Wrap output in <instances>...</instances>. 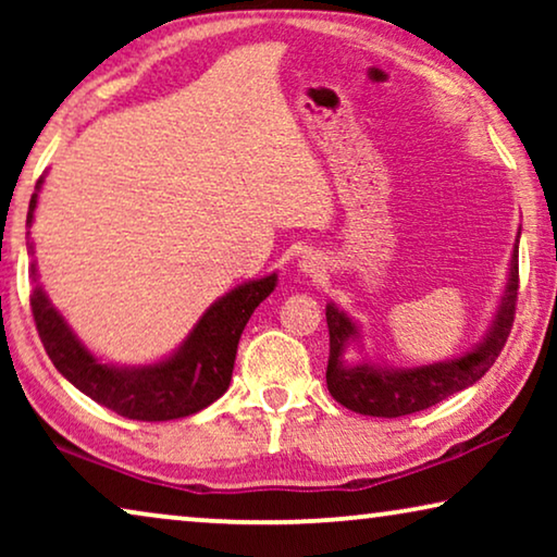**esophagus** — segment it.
Returning <instances> with one entry per match:
<instances>
[{"label": "esophagus", "mask_w": 557, "mask_h": 557, "mask_svg": "<svg viewBox=\"0 0 557 557\" xmlns=\"http://www.w3.org/2000/svg\"><path fill=\"white\" fill-rule=\"evenodd\" d=\"M296 269H299L301 276L317 278V276H322V271H324V258L319 253H304L299 258V263H296Z\"/></svg>", "instance_id": "1"}]
</instances>
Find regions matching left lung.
Segmentation results:
<instances>
[{
  "label": "left lung",
  "mask_w": 557,
  "mask_h": 557,
  "mask_svg": "<svg viewBox=\"0 0 557 557\" xmlns=\"http://www.w3.org/2000/svg\"><path fill=\"white\" fill-rule=\"evenodd\" d=\"M517 256H520V231H517L512 258H509L507 284L494 309L490 330L474 347L451 360L418 364V368H391L362 357L347 362V347H362V330L337 304H326V326H330V362H326V387L332 398L355 413L375 418H400L418 413L463 387L479 383L484 372L497 360L515 322L517 304Z\"/></svg>",
  "instance_id": "left-lung-1"
}]
</instances>
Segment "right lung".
Here are the masks:
<instances>
[{"instance_id":"1","label":"right lung","mask_w":557,"mask_h":557,"mask_svg":"<svg viewBox=\"0 0 557 557\" xmlns=\"http://www.w3.org/2000/svg\"><path fill=\"white\" fill-rule=\"evenodd\" d=\"M42 182L45 177L37 180L29 200L27 227H33ZM27 253H35L29 231ZM29 271L35 281L29 307L52 364L90 400L132 421H174L215 403L231 385L235 352L250 314L278 284L276 271L263 278L246 281L210 304L174 352L149 364H116L101 360L83 345L37 281L35 261Z\"/></svg>"}]
</instances>
